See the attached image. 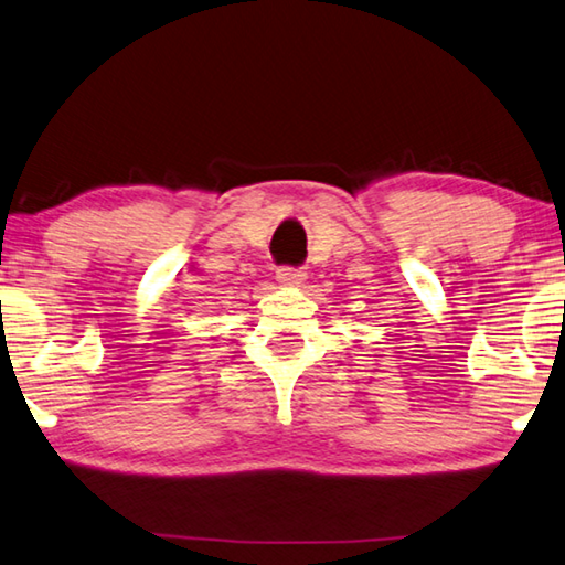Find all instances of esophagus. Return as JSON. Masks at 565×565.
<instances>
[{
  "instance_id": "esophagus-1",
  "label": "esophagus",
  "mask_w": 565,
  "mask_h": 565,
  "mask_svg": "<svg viewBox=\"0 0 565 565\" xmlns=\"http://www.w3.org/2000/svg\"><path fill=\"white\" fill-rule=\"evenodd\" d=\"M276 281L284 286H301L306 281V271L294 269V266H281V269L276 271Z\"/></svg>"
}]
</instances>
